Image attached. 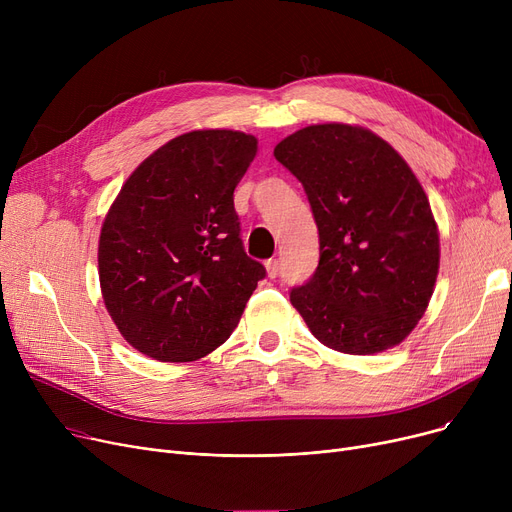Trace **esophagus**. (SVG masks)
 I'll return each instance as SVG.
<instances>
[{"mask_svg": "<svg viewBox=\"0 0 512 512\" xmlns=\"http://www.w3.org/2000/svg\"><path fill=\"white\" fill-rule=\"evenodd\" d=\"M265 272H267V278H276L280 274V261L278 259L265 261Z\"/></svg>", "mask_w": 512, "mask_h": 512, "instance_id": "esophagus-1", "label": "esophagus"}]
</instances>
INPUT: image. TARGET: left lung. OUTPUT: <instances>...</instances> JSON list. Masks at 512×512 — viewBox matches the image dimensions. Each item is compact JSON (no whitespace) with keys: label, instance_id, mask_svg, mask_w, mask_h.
<instances>
[{"label":"left lung","instance_id":"1","mask_svg":"<svg viewBox=\"0 0 512 512\" xmlns=\"http://www.w3.org/2000/svg\"><path fill=\"white\" fill-rule=\"evenodd\" d=\"M276 159L297 176L319 230L313 278L290 292L311 334L344 355H375L405 340L432 299L440 232L421 182L369 128L311 124Z\"/></svg>","mask_w":512,"mask_h":512}]
</instances>
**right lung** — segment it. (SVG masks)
I'll return each mask as SVG.
<instances>
[{
    "instance_id": "1",
    "label": "right lung",
    "mask_w": 512,
    "mask_h": 512,
    "mask_svg": "<svg viewBox=\"0 0 512 512\" xmlns=\"http://www.w3.org/2000/svg\"><path fill=\"white\" fill-rule=\"evenodd\" d=\"M257 155L253 134L184 132L122 184L97 247L101 297L122 338L164 363L224 344L263 265L240 242L234 188Z\"/></svg>"
}]
</instances>
